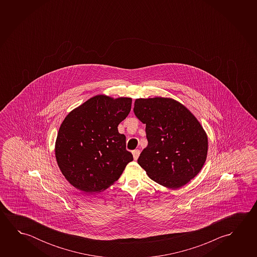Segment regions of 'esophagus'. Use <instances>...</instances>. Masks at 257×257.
Masks as SVG:
<instances>
[{
	"instance_id": "obj_1",
	"label": "esophagus",
	"mask_w": 257,
	"mask_h": 257,
	"mask_svg": "<svg viewBox=\"0 0 257 257\" xmlns=\"http://www.w3.org/2000/svg\"><path fill=\"white\" fill-rule=\"evenodd\" d=\"M140 153H141V152H140L139 150H135V151H134L133 152V155H134V159H135V160H138V158H139Z\"/></svg>"
}]
</instances>
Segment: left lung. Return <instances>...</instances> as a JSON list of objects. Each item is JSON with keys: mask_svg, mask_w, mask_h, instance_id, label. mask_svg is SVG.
<instances>
[{"mask_svg": "<svg viewBox=\"0 0 257 257\" xmlns=\"http://www.w3.org/2000/svg\"><path fill=\"white\" fill-rule=\"evenodd\" d=\"M135 115L146 124L148 146L138 164L151 179L177 189L201 171L208 152V138L194 114L169 97L137 98Z\"/></svg>", "mask_w": 257, "mask_h": 257, "instance_id": "1", "label": "left lung"}]
</instances>
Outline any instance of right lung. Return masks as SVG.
<instances>
[{
    "label": "right lung",
    "instance_id": "obj_1",
    "mask_svg": "<svg viewBox=\"0 0 257 257\" xmlns=\"http://www.w3.org/2000/svg\"><path fill=\"white\" fill-rule=\"evenodd\" d=\"M132 107L131 97L97 95L64 118L55 142V158L67 181L88 194L108 188L133 161L117 126Z\"/></svg>",
    "mask_w": 257,
    "mask_h": 257
}]
</instances>
